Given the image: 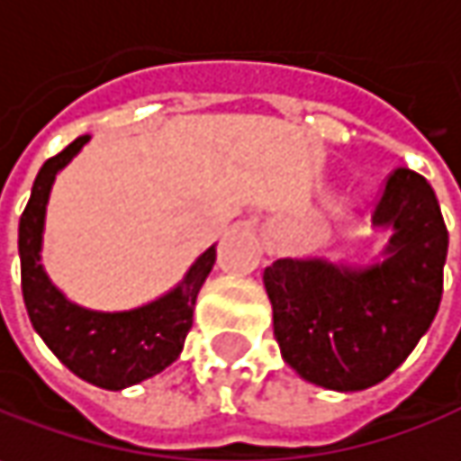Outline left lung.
I'll return each instance as SVG.
<instances>
[{
  "label": "left lung",
  "instance_id": "obj_1",
  "mask_svg": "<svg viewBox=\"0 0 461 461\" xmlns=\"http://www.w3.org/2000/svg\"><path fill=\"white\" fill-rule=\"evenodd\" d=\"M371 224L390 231L371 260L302 255L263 273L284 361L325 390L361 392L384 382L438 312L449 234L426 177L394 172Z\"/></svg>",
  "mask_w": 461,
  "mask_h": 461
}]
</instances>
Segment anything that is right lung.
I'll return each instance as SVG.
<instances>
[{
	"label": "right lung",
	"mask_w": 461,
	"mask_h": 461,
	"mask_svg": "<svg viewBox=\"0 0 461 461\" xmlns=\"http://www.w3.org/2000/svg\"><path fill=\"white\" fill-rule=\"evenodd\" d=\"M87 141V133L74 139L67 149L50 157L32 183L17 240L23 299L35 332L71 374L100 390L121 392L165 371L180 356L193 325L195 296L216 260V245L201 252L170 291L139 307L92 310L71 302L46 273L43 231L56 175L85 149Z\"/></svg>",
	"instance_id": "1"
}]
</instances>
